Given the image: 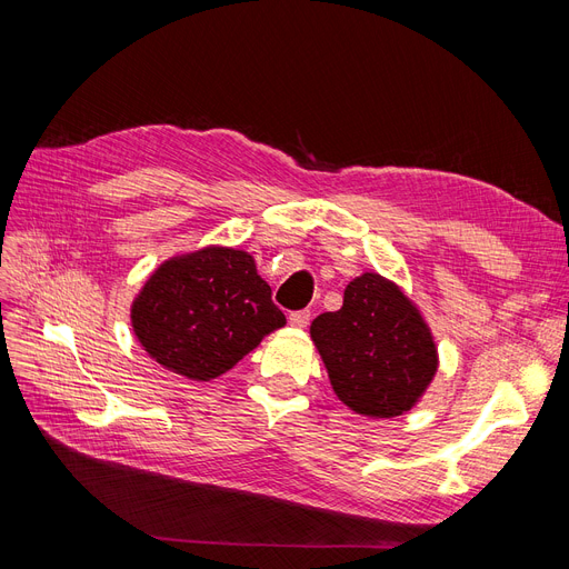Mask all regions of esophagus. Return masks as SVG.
<instances>
[{
  "mask_svg": "<svg viewBox=\"0 0 569 569\" xmlns=\"http://www.w3.org/2000/svg\"><path fill=\"white\" fill-rule=\"evenodd\" d=\"M310 310H296V312H289V323L296 329H306L310 323Z\"/></svg>",
  "mask_w": 569,
  "mask_h": 569,
  "instance_id": "34e87169",
  "label": "esophagus"
}]
</instances>
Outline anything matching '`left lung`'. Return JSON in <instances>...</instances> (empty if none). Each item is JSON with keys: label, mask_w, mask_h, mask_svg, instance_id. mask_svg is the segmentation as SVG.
Returning <instances> with one entry per match:
<instances>
[{"label": "left lung", "mask_w": 569, "mask_h": 569, "mask_svg": "<svg viewBox=\"0 0 569 569\" xmlns=\"http://www.w3.org/2000/svg\"><path fill=\"white\" fill-rule=\"evenodd\" d=\"M310 336L338 398L366 417L408 412L438 370V349L419 310L377 273L351 280L342 308L319 315Z\"/></svg>", "instance_id": "8db88e82"}]
</instances>
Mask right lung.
<instances>
[{
    "label": "right lung",
    "mask_w": 569,
    "mask_h": 569,
    "mask_svg": "<svg viewBox=\"0 0 569 569\" xmlns=\"http://www.w3.org/2000/svg\"><path fill=\"white\" fill-rule=\"evenodd\" d=\"M284 321L254 259L233 248L164 261L131 306L133 333L148 355L197 382L233 368Z\"/></svg>",
    "instance_id": "obj_1"
}]
</instances>
